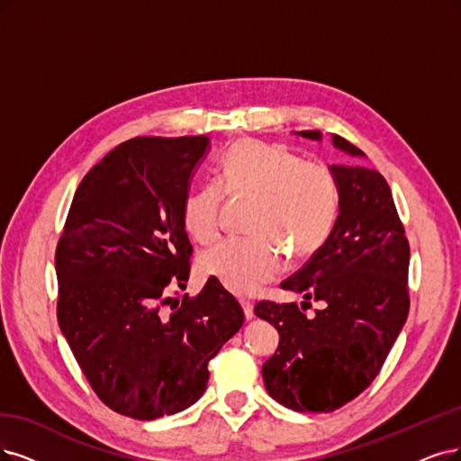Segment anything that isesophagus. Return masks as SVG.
<instances>
[{
  "instance_id": "obj_1",
  "label": "esophagus",
  "mask_w": 461,
  "mask_h": 461,
  "mask_svg": "<svg viewBox=\"0 0 461 461\" xmlns=\"http://www.w3.org/2000/svg\"><path fill=\"white\" fill-rule=\"evenodd\" d=\"M241 305H243V312H245V317L247 319H252L254 317V305L250 300H241Z\"/></svg>"
}]
</instances>
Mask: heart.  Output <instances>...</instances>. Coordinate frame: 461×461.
Masks as SVG:
<instances>
[{"label":"heart","instance_id":"1","mask_svg":"<svg viewBox=\"0 0 461 461\" xmlns=\"http://www.w3.org/2000/svg\"><path fill=\"white\" fill-rule=\"evenodd\" d=\"M218 182L184 199L182 224L201 245L221 231L224 189L231 197H257L247 240H228L207 250L199 267L237 294H254L283 269L285 253L308 258L327 241L338 214V184L329 165L310 161L283 144L237 140L218 163Z\"/></svg>","mask_w":461,"mask_h":461}]
</instances>
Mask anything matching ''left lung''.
I'll list each match as a JSON object with an SVG mask.
<instances>
[{
	"mask_svg": "<svg viewBox=\"0 0 461 461\" xmlns=\"http://www.w3.org/2000/svg\"><path fill=\"white\" fill-rule=\"evenodd\" d=\"M319 140V131H302ZM349 156L365 153L334 134ZM339 212L313 257L285 291L322 302L305 315L303 305L262 300L254 313L279 332L276 353L262 366L267 393L296 412H334L374 382L408 317L411 247L385 178L378 170L332 165ZM312 305L310 302H303Z\"/></svg>",
	"mask_w": 461,
	"mask_h": 461,
	"instance_id": "1",
	"label": "left lung"
}]
</instances>
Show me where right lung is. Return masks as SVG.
<instances>
[{
    "label": "right lung",
    "mask_w": 461,
    "mask_h": 461,
    "mask_svg": "<svg viewBox=\"0 0 461 461\" xmlns=\"http://www.w3.org/2000/svg\"><path fill=\"white\" fill-rule=\"evenodd\" d=\"M207 136H136L79 182L55 252L62 334L96 397L156 420L194 404L209 363L243 327L218 279L182 302L194 247L182 204Z\"/></svg>",
    "instance_id": "1"
}]
</instances>
